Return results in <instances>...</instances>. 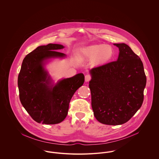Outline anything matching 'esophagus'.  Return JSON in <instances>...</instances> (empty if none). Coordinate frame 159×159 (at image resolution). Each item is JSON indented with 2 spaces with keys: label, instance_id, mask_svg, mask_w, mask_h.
I'll use <instances>...</instances> for the list:
<instances>
[{
  "label": "esophagus",
  "instance_id": "34e87169",
  "mask_svg": "<svg viewBox=\"0 0 159 159\" xmlns=\"http://www.w3.org/2000/svg\"><path fill=\"white\" fill-rule=\"evenodd\" d=\"M91 80V76L90 75H86L85 76V81H86V82L89 81Z\"/></svg>",
  "mask_w": 159,
  "mask_h": 159
}]
</instances>
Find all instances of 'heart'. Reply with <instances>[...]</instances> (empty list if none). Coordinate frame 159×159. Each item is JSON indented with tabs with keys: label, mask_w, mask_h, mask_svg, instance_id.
I'll return each instance as SVG.
<instances>
[{
	"label": "heart",
	"mask_w": 159,
	"mask_h": 159,
	"mask_svg": "<svg viewBox=\"0 0 159 159\" xmlns=\"http://www.w3.org/2000/svg\"><path fill=\"white\" fill-rule=\"evenodd\" d=\"M84 54L91 59H97L100 62L108 61L112 57L113 50L111 47L104 45H95L85 48Z\"/></svg>",
	"instance_id": "obj_1"
}]
</instances>
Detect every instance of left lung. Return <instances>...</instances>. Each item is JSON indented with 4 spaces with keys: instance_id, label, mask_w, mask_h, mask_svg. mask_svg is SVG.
<instances>
[{
    "instance_id": "8db88e82",
    "label": "left lung",
    "mask_w": 159,
    "mask_h": 159,
    "mask_svg": "<svg viewBox=\"0 0 159 159\" xmlns=\"http://www.w3.org/2000/svg\"><path fill=\"white\" fill-rule=\"evenodd\" d=\"M119 48L117 61L90 70L91 105L100 122L117 125L129 120L141 108L146 76L138 56L125 43Z\"/></svg>"
}]
</instances>
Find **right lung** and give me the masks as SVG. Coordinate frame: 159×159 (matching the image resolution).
<instances>
[{
    "label": "right lung",
    "instance_id": "obj_1",
    "mask_svg": "<svg viewBox=\"0 0 159 159\" xmlns=\"http://www.w3.org/2000/svg\"><path fill=\"white\" fill-rule=\"evenodd\" d=\"M62 48L64 46L58 44L40 46L23 60L18 78L20 99L27 112L38 123L56 124L63 121L71 97L84 82V75L79 73L59 81L54 87L49 85L50 78L43 68V61L66 56L56 51Z\"/></svg>",
    "mask_w": 159,
    "mask_h": 159
}]
</instances>
